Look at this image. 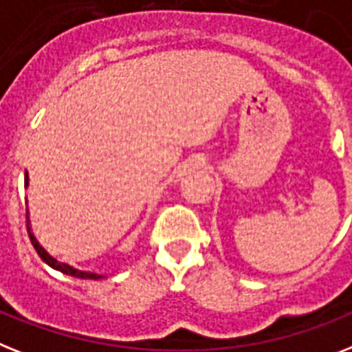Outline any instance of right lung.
<instances>
[{"instance_id": "1", "label": "right lung", "mask_w": 352, "mask_h": 352, "mask_svg": "<svg viewBox=\"0 0 352 352\" xmlns=\"http://www.w3.org/2000/svg\"><path fill=\"white\" fill-rule=\"evenodd\" d=\"M28 184V181L27 179H25V186ZM27 230H28V236H30V242H32V245L34 248H36V251H37V255L41 256L43 260H45V262H47L48 265H50V267H54V270H57V271H61V273H65V275H70V276H76V278H85V280H99V278H102L101 275H96V273H87V271H79V270H76V267H72V265H68V264H65V262H57L56 258H54V256H50L47 253V251L43 250L41 245H39V242L36 241V236L32 235V231H30V226H28V217H27Z\"/></svg>"}]
</instances>
